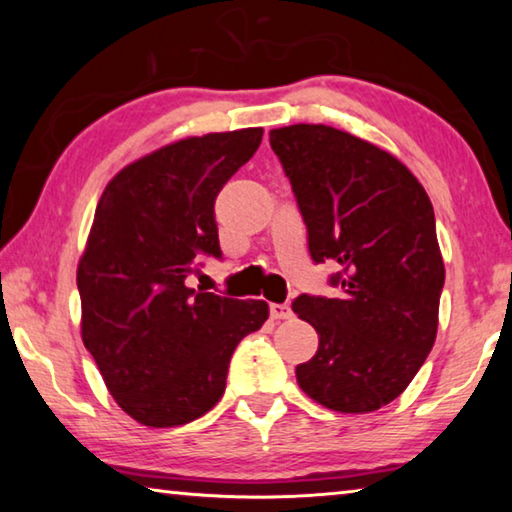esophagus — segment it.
Returning a JSON list of instances; mask_svg holds the SVG:
<instances>
[{
    "mask_svg": "<svg viewBox=\"0 0 512 512\" xmlns=\"http://www.w3.org/2000/svg\"><path fill=\"white\" fill-rule=\"evenodd\" d=\"M293 316L289 305H271V318L273 320H287Z\"/></svg>",
    "mask_w": 512,
    "mask_h": 512,
    "instance_id": "34e87169",
    "label": "esophagus"
}]
</instances>
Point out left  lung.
Returning a JSON list of instances; mask_svg holds the SVG:
<instances>
[{"instance_id":"1","label":"left lung","mask_w":512,"mask_h":512,"mask_svg":"<svg viewBox=\"0 0 512 512\" xmlns=\"http://www.w3.org/2000/svg\"><path fill=\"white\" fill-rule=\"evenodd\" d=\"M314 262H334L339 298L300 296L318 350L296 368L311 400L370 413L411 384L438 332L445 264L418 178L379 146L325 124L273 128Z\"/></svg>"}]
</instances>
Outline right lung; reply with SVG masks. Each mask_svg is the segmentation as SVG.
<instances>
[{
    "mask_svg": "<svg viewBox=\"0 0 512 512\" xmlns=\"http://www.w3.org/2000/svg\"><path fill=\"white\" fill-rule=\"evenodd\" d=\"M262 128L207 133L126 164L99 198L76 268L81 339L135 422L180 427L221 400L230 357L266 323L264 300L187 287L221 255L214 201L259 149Z\"/></svg>",
    "mask_w": 512,
    "mask_h": 512,
    "instance_id": "1",
    "label": "right lung"
}]
</instances>
